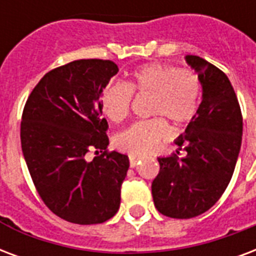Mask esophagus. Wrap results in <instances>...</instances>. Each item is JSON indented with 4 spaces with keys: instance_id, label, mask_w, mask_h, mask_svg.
I'll return each instance as SVG.
<instances>
[{
    "instance_id": "obj_1",
    "label": "esophagus",
    "mask_w": 256,
    "mask_h": 256,
    "mask_svg": "<svg viewBox=\"0 0 256 256\" xmlns=\"http://www.w3.org/2000/svg\"><path fill=\"white\" fill-rule=\"evenodd\" d=\"M128 161H130V166L134 168L136 166L140 161H141V157L140 156H128Z\"/></svg>"
}]
</instances>
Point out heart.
<instances>
[{"label":"heart","instance_id":"heart-1","mask_svg":"<svg viewBox=\"0 0 256 256\" xmlns=\"http://www.w3.org/2000/svg\"><path fill=\"white\" fill-rule=\"evenodd\" d=\"M132 94L150 96V120H138L118 134L116 146L124 152L140 156L149 153L170 136L166 120L177 126L189 124L196 116L202 98V82L190 68L165 64H146L136 68L126 83H115L104 88L100 99L107 118L120 124L130 114Z\"/></svg>","mask_w":256,"mask_h":256}]
</instances>
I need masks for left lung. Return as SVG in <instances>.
<instances>
[{
	"instance_id": "1",
	"label": "left lung",
	"mask_w": 256,
	"mask_h": 256,
	"mask_svg": "<svg viewBox=\"0 0 256 256\" xmlns=\"http://www.w3.org/2000/svg\"><path fill=\"white\" fill-rule=\"evenodd\" d=\"M186 62L198 72L202 100L176 145L184 150L160 157L152 194L160 214L190 219L214 206L227 189L242 145L243 116L236 94L222 70L198 56Z\"/></svg>"
}]
</instances>
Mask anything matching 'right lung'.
Instances as JSON below:
<instances>
[{
    "label": "right lung",
    "mask_w": 256,
    "mask_h": 256,
    "mask_svg": "<svg viewBox=\"0 0 256 256\" xmlns=\"http://www.w3.org/2000/svg\"><path fill=\"white\" fill-rule=\"evenodd\" d=\"M116 72L114 62L102 58L64 64L42 76L22 111L21 148L33 184L44 204L70 223H104L120 210L128 157L107 150L100 104Z\"/></svg>",
    "instance_id": "obj_1"
}]
</instances>
